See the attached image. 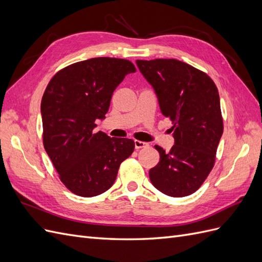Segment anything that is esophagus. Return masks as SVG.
I'll list each match as a JSON object with an SVG mask.
<instances>
[{
  "label": "esophagus",
  "mask_w": 262,
  "mask_h": 262,
  "mask_svg": "<svg viewBox=\"0 0 262 262\" xmlns=\"http://www.w3.org/2000/svg\"><path fill=\"white\" fill-rule=\"evenodd\" d=\"M134 146H136V149H140L143 147H147L148 144L145 143V142H142V141H134Z\"/></svg>",
  "instance_id": "34e87169"
}]
</instances>
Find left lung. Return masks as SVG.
<instances>
[{
    "label": "left lung",
    "instance_id": "1",
    "mask_svg": "<svg viewBox=\"0 0 262 262\" xmlns=\"http://www.w3.org/2000/svg\"><path fill=\"white\" fill-rule=\"evenodd\" d=\"M136 62L153 87L161 113L172 122L175 140L169 152L155 145L160 162L149 169L150 182L169 196L191 194L213 168L223 134L216 86L207 74L179 60Z\"/></svg>",
    "mask_w": 262,
    "mask_h": 262
}]
</instances>
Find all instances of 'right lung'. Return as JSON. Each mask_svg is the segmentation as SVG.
Here are the masks:
<instances>
[{
    "mask_svg": "<svg viewBox=\"0 0 262 262\" xmlns=\"http://www.w3.org/2000/svg\"><path fill=\"white\" fill-rule=\"evenodd\" d=\"M136 71L128 60L93 58L61 70L47 86L40 108L43 146L61 181L77 195L107 191L134 150L133 140L94 129L118 85Z\"/></svg>",
    "mask_w": 262,
    "mask_h": 262,
    "instance_id": "right-lung-1",
    "label": "right lung"
}]
</instances>
